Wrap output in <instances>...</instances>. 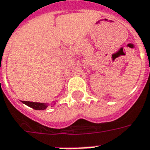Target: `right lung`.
Returning <instances> with one entry per match:
<instances>
[{
  "label": "right lung",
  "instance_id": "obj_1",
  "mask_svg": "<svg viewBox=\"0 0 150 150\" xmlns=\"http://www.w3.org/2000/svg\"><path fill=\"white\" fill-rule=\"evenodd\" d=\"M22 103L27 105L29 107H32L34 110H45L47 107V106L45 103H33V102H28V101H21Z\"/></svg>",
  "mask_w": 150,
  "mask_h": 150
}]
</instances>
